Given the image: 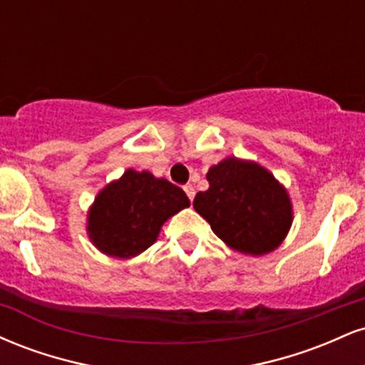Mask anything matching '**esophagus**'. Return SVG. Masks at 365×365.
I'll use <instances>...</instances> for the list:
<instances>
[{
  "label": "esophagus",
  "mask_w": 365,
  "mask_h": 365,
  "mask_svg": "<svg viewBox=\"0 0 365 365\" xmlns=\"http://www.w3.org/2000/svg\"><path fill=\"white\" fill-rule=\"evenodd\" d=\"M183 190H185V194H187V197L188 199H190V202L192 200H194V197H195V188L190 185V183H188V185H185L183 187Z\"/></svg>",
  "instance_id": "1"
}]
</instances>
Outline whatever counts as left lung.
<instances>
[{"mask_svg": "<svg viewBox=\"0 0 365 365\" xmlns=\"http://www.w3.org/2000/svg\"><path fill=\"white\" fill-rule=\"evenodd\" d=\"M194 209L226 245L242 254L264 255L282 245L293 221L287 188L254 161L226 158L206 175Z\"/></svg>", "mask_w": 365, "mask_h": 365, "instance_id": "8db88e82", "label": "left lung"}]
</instances>
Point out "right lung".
I'll list each match as a JSON object with an SVG mask.
<instances>
[{
  "label": "right lung",
  "mask_w": 365,
  "mask_h": 365,
  "mask_svg": "<svg viewBox=\"0 0 365 365\" xmlns=\"http://www.w3.org/2000/svg\"><path fill=\"white\" fill-rule=\"evenodd\" d=\"M190 206L182 188L149 171L127 170L96 197L87 233L103 254L135 257L156 242L165 221Z\"/></svg>",
  "instance_id": "right-lung-1"
}]
</instances>
